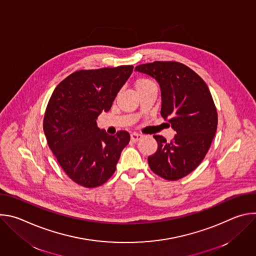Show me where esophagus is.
Listing matches in <instances>:
<instances>
[{
  "label": "esophagus",
  "instance_id": "34e87169",
  "mask_svg": "<svg viewBox=\"0 0 256 256\" xmlns=\"http://www.w3.org/2000/svg\"><path fill=\"white\" fill-rule=\"evenodd\" d=\"M142 138V134H138V132H132V134H130V140H132V142H134L140 140Z\"/></svg>",
  "mask_w": 256,
  "mask_h": 256
}]
</instances>
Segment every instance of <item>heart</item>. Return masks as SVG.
<instances>
[{
    "mask_svg": "<svg viewBox=\"0 0 256 256\" xmlns=\"http://www.w3.org/2000/svg\"><path fill=\"white\" fill-rule=\"evenodd\" d=\"M152 84H154V83H153L150 79L140 77V78H138V79L136 80V82H134V87H136V91H138V90H140V89H142V88H144V87H147V86H149V85H152Z\"/></svg>",
    "mask_w": 256,
    "mask_h": 256,
    "instance_id": "1",
    "label": "heart"
}]
</instances>
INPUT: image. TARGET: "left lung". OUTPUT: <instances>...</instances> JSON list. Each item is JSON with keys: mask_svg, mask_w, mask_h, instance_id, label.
<instances>
[{"mask_svg": "<svg viewBox=\"0 0 256 256\" xmlns=\"http://www.w3.org/2000/svg\"><path fill=\"white\" fill-rule=\"evenodd\" d=\"M134 70L159 83L161 116L176 132L171 142L154 136L158 149L148 157L149 166L166 180H178L202 163L210 147L218 126L212 97L204 81L181 62H154Z\"/></svg>", "mask_w": 256, "mask_h": 256, "instance_id": "1", "label": "left lung"}]
</instances>
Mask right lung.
Instances as JSON below:
<instances>
[{"mask_svg":"<svg viewBox=\"0 0 256 256\" xmlns=\"http://www.w3.org/2000/svg\"><path fill=\"white\" fill-rule=\"evenodd\" d=\"M132 70V66H120L77 70L52 94L44 118V134L62 170L79 186H100L116 172L130 134H108L96 120L112 108Z\"/></svg>","mask_w":256,"mask_h":256,"instance_id":"1","label":"right lung"}]
</instances>
